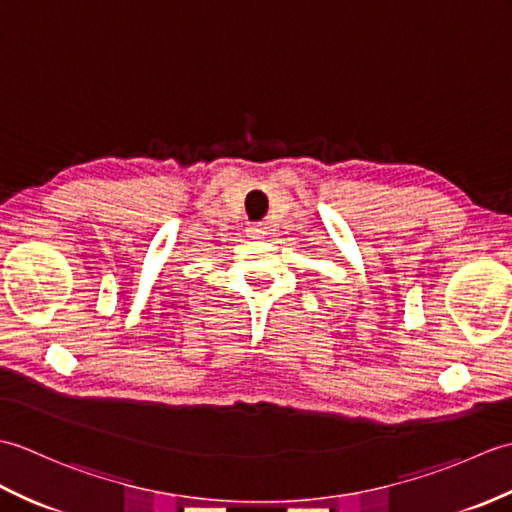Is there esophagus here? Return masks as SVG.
<instances>
[{
  "mask_svg": "<svg viewBox=\"0 0 512 512\" xmlns=\"http://www.w3.org/2000/svg\"><path fill=\"white\" fill-rule=\"evenodd\" d=\"M246 233H248V237H253V239H262L266 235V226L264 224H250L246 228Z\"/></svg>",
  "mask_w": 512,
  "mask_h": 512,
  "instance_id": "34e87169",
  "label": "esophagus"
}]
</instances>
